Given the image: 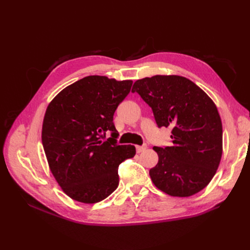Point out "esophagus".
<instances>
[{
  "instance_id": "1",
  "label": "esophagus",
  "mask_w": 250,
  "mask_h": 250,
  "mask_svg": "<svg viewBox=\"0 0 250 250\" xmlns=\"http://www.w3.org/2000/svg\"><path fill=\"white\" fill-rule=\"evenodd\" d=\"M146 148H147L146 144H144V145H142V146H137V152L141 153V152H143V151H145Z\"/></svg>"
}]
</instances>
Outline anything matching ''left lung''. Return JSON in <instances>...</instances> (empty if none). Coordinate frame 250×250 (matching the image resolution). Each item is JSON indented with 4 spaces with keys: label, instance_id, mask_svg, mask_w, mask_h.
<instances>
[{
    "label": "left lung",
    "instance_id": "1",
    "mask_svg": "<svg viewBox=\"0 0 250 250\" xmlns=\"http://www.w3.org/2000/svg\"><path fill=\"white\" fill-rule=\"evenodd\" d=\"M152 108L158 127H171V146L153 147L158 163L150 169L153 184L175 197L200 192L214 177L222 156V123L213 100L185 77L156 75L134 82Z\"/></svg>",
    "mask_w": 250,
    "mask_h": 250
}]
</instances>
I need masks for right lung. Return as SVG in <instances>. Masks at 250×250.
I'll use <instances>...</instances> for the list:
<instances>
[{
    "label": "right lung",
    "mask_w": 250,
    "mask_h": 250,
    "mask_svg": "<svg viewBox=\"0 0 250 250\" xmlns=\"http://www.w3.org/2000/svg\"><path fill=\"white\" fill-rule=\"evenodd\" d=\"M131 85V80L87 76L63 88L48 105L43 150L52 174L72 199L96 203L108 197L119 186L120 164L134 156V146L117 143L113 124ZM106 132L111 138L105 141Z\"/></svg>",
    "instance_id": "add662e5"
}]
</instances>
